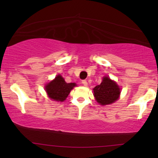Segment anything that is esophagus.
Masks as SVG:
<instances>
[{
  "label": "esophagus",
  "instance_id": "34e87169",
  "mask_svg": "<svg viewBox=\"0 0 158 158\" xmlns=\"http://www.w3.org/2000/svg\"><path fill=\"white\" fill-rule=\"evenodd\" d=\"M81 83H82L84 86H85V87L88 86V81H87L86 80H83L82 81H81Z\"/></svg>",
  "mask_w": 158,
  "mask_h": 158
}]
</instances>
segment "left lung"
Here are the masks:
<instances>
[{"label": "left lung", "mask_w": 158, "mask_h": 158, "mask_svg": "<svg viewBox=\"0 0 158 158\" xmlns=\"http://www.w3.org/2000/svg\"><path fill=\"white\" fill-rule=\"evenodd\" d=\"M93 90L95 99L101 106L112 104L120 95L119 85L108 77H103L101 84L97 85Z\"/></svg>", "instance_id": "8db88e82"}]
</instances>
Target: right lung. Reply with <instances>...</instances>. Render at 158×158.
Masks as SVG:
<instances>
[{"mask_svg": "<svg viewBox=\"0 0 158 158\" xmlns=\"http://www.w3.org/2000/svg\"><path fill=\"white\" fill-rule=\"evenodd\" d=\"M75 86H77L76 83H67L64 78L59 74L53 80L46 85L45 90L50 99L58 102H63Z\"/></svg>", "mask_w": 158, "mask_h": 158, "instance_id": "1", "label": "right lung"}]
</instances>
